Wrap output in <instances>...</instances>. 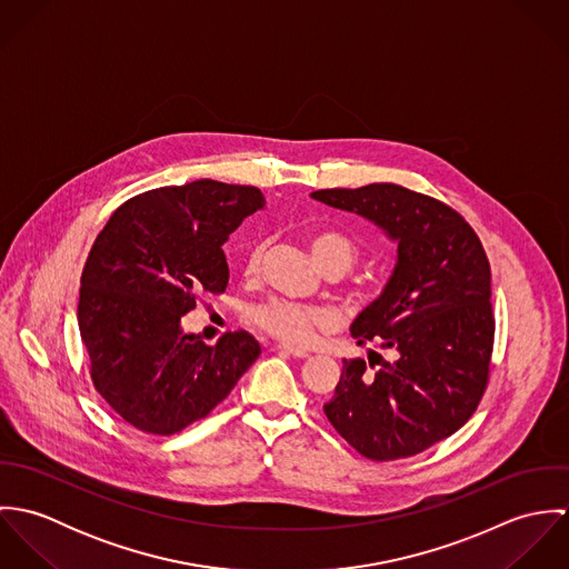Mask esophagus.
<instances>
[{
	"mask_svg": "<svg viewBox=\"0 0 569 569\" xmlns=\"http://www.w3.org/2000/svg\"><path fill=\"white\" fill-rule=\"evenodd\" d=\"M276 350H278L280 355H289V357H296V359H305V357H309V352H307V350H300V348H293V346H287V343H278V346H276Z\"/></svg>",
	"mask_w": 569,
	"mask_h": 569,
	"instance_id": "34e87169",
	"label": "esophagus"
}]
</instances>
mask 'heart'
I'll list each match as a JSON object with an SVG mask.
<instances>
[{
    "mask_svg": "<svg viewBox=\"0 0 569 569\" xmlns=\"http://www.w3.org/2000/svg\"><path fill=\"white\" fill-rule=\"evenodd\" d=\"M311 253L320 269L335 267L341 276L350 271L359 258L357 244L352 243L346 234L339 232H325L316 234L311 241ZM262 249L253 247L247 256V271H256L260 262ZM253 325L269 332L271 337L291 343V346H305L311 341L313 332L326 325V313L316 307H302L293 302H269L253 311Z\"/></svg>",
    "mask_w": 569,
    "mask_h": 569,
    "instance_id": "heart-1",
    "label": "heart"
}]
</instances>
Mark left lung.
I'll list each match as a JSON object with an SVG mask.
<instances>
[{"instance_id":"1","label":"left lung","mask_w":569,"mask_h":569,"mask_svg":"<svg viewBox=\"0 0 569 569\" xmlns=\"http://www.w3.org/2000/svg\"><path fill=\"white\" fill-rule=\"evenodd\" d=\"M316 201L375 223L397 244L381 296L350 325L368 350L343 359L325 403L341 438L370 460L409 458L456 433L488 381L495 320L490 264L473 228L449 206L397 183L330 188Z\"/></svg>"}]
</instances>
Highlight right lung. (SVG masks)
Here are the masks:
<instances>
[{"label": "right lung", "instance_id": "add662e5", "mask_svg": "<svg viewBox=\"0 0 569 569\" xmlns=\"http://www.w3.org/2000/svg\"><path fill=\"white\" fill-rule=\"evenodd\" d=\"M262 208L253 186L199 179L129 199L98 234L82 269L79 328L96 390L136 429L181 431L258 359L249 332L206 346L181 318L201 289L226 291L223 243Z\"/></svg>", "mask_w": 569, "mask_h": 569}]
</instances>
